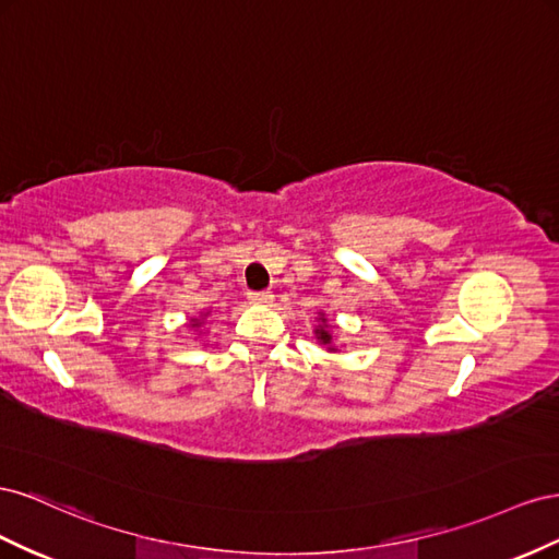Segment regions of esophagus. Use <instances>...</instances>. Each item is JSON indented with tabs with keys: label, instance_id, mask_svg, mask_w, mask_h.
Masks as SVG:
<instances>
[{
	"label": "esophagus",
	"instance_id": "obj_1",
	"mask_svg": "<svg viewBox=\"0 0 559 559\" xmlns=\"http://www.w3.org/2000/svg\"><path fill=\"white\" fill-rule=\"evenodd\" d=\"M248 299H250V305H258V307H269L271 305V297L269 293H248Z\"/></svg>",
	"mask_w": 559,
	"mask_h": 559
}]
</instances>
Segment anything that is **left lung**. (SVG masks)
<instances>
[{
    "instance_id": "1",
    "label": "left lung",
    "mask_w": 559,
    "mask_h": 559,
    "mask_svg": "<svg viewBox=\"0 0 559 559\" xmlns=\"http://www.w3.org/2000/svg\"><path fill=\"white\" fill-rule=\"evenodd\" d=\"M318 325L313 328V334H316V340H318V344H323L330 354H337V346H334L332 342H334V332H332V325H330V321H328V316H325V311H318Z\"/></svg>"
}]
</instances>
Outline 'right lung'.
<instances>
[{"label": "right lung", "mask_w": 559, "mask_h": 559, "mask_svg": "<svg viewBox=\"0 0 559 559\" xmlns=\"http://www.w3.org/2000/svg\"><path fill=\"white\" fill-rule=\"evenodd\" d=\"M209 313H211V311H201L199 316L189 318L187 328H189V330H194V332H201V330H203V325H205V318H209Z\"/></svg>", "instance_id": "right-lung-1"}]
</instances>
